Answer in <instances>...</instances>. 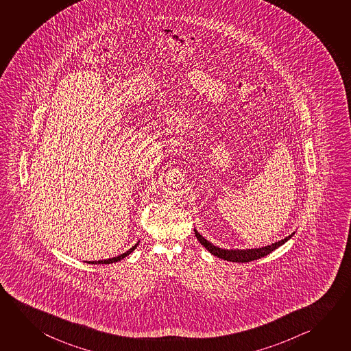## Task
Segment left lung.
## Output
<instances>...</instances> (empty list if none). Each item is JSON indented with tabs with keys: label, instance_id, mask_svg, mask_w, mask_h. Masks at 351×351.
I'll list each match as a JSON object with an SVG mask.
<instances>
[{
	"label": "left lung",
	"instance_id": "1",
	"mask_svg": "<svg viewBox=\"0 0 351 351\" xmlns=\"http://www.w3.org/2000/svg\"><path fill=\"white\" fill-rule=\"evenodd\" d=\"M195 234L198 241L202 244L210 254H213L217 258L227 260V261H233V263H249L252 260H258V258H264L267 254L274 252L278 246L285 244L287 240L291 239L293 237V234H291L289 237H286L285 239L276 241L271 245L264 246V247H258V249H243V250H228V249H221L218 246L210 244L208 240L204 239L201 234L195 229Z\"/></svg>",
	"mask_w": 351,
	"mask_h": 351
}]
</instances>
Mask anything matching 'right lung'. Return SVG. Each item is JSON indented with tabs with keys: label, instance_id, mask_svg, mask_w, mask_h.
<instances>
[{
	"label": "right lung",
	"instance_id": "right-lung-1",
	"mask_svg": "<svg viewBox=\"0 0 351 351\" xmlns=\"http://www.w3.org/2000/svg\"><path fill=\"white\" fill-rule=\"evenodd\" d=\"M139 244V241L136 243V245L132 246L128 252H123V254H121V255H118L116 258H107V260H99V261H88L87 264H113V263H117V261H121L122 258H125V256H128L130 252H133V250L136 249V246Z\"/></svg>",
	"mask_w": 351,
	"mask_h": 351
}]
</instances>
